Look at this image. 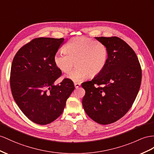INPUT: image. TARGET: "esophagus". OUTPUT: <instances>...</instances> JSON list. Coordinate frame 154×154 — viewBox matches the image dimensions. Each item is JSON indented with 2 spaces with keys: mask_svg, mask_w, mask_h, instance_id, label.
Returning <instances> with one entry per match:
<instances>
[{
  "mask_svg": "<svg viewBox=\"0 0 154 154\" xmlns=\"http://www.w3.org/2000/svg\"><path fill=\"white\" fill-rule=\"evenodd\" d=\"M74 85H75V87L76 88H79L81 86V84L80 83H78V82H75Z\"/></svg>",
  "mask_w": 154,
  "mask_h": 154,
  "instance_id": "34e87169",
  "label": "esophagus"
}]
</instances>
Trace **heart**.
<instances>
[{"label":"heart","instance_id":"1","mask_svg":"<svg viewBox=\"0 0 154 154\" xmlns=\"http://www.w3.org/2000/svg\"><path fill=\"white\" fill-rule=\"evenodd\" d=\"M65 53H56L54 65L62 72L68 73L66 79L79 82L86 77H95L105 68L108 59V50L103 43L85 36L73 38L63 47Z\"/></svg>","mask_w":154,"mask_h":154}]
</instances>
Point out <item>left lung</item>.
I'll return each mask as SVG.
<instances>
[{
  "instance_id": "1",
  "label": "left lung",
  "mask_w": 154,
  "mask_h": 154,
  "mask_svg": "<svg viewBox=\"0 0 154 154\" xmlns=\"http://www.w3.org/2000/svg\"><path fill=\"white\" fill-rule=\"evenodd\" d=\"M95 38L107 48L108 59L100 74L82 83L85 90L82 107L94 121L107 125L120 119L131 107L142 72L135 53L124 40L116 36Z\"/></svg>"
}]
</instances>
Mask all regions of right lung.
<instances>
[{
    "label": "right lung",
    "mask_w": 154,
    "mask_h": 154,
    "mask_svg": "<svg viewBox=\"0 0 154 154\" xmlns=\"http://www.w3.org/2000/svg\"><path fill=\"white\" fill-rule=\"evenodd\" d=\"M64 40L34 39L17 51L11 64L10 86L14 99L23 114L39 125L50 124L61 115L75 89L68 79L54 85L62 72L54 65L53 57Z\"/></svg>",
    "instance_id": "add662e5"
}]
</instances>
